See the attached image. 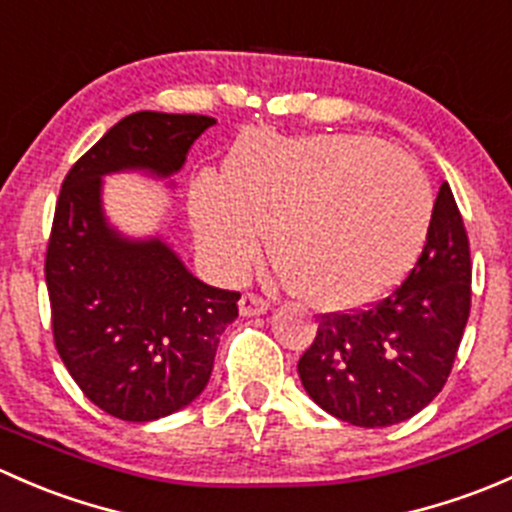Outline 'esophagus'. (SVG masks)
Returning <instances> with one entry per match:
<instances>
[{"mask_svg": "<svg viewBox=\"0 0 512 512\" xmlns=\"http://www.w3.org/2000/svg\"><path fill=\"white\" fill-rule=\"evenodd\" d=\"M270 309V304L265 302L257 294H242L240 299V314L242 317H255V314H265Z\"/></svg>", "mask_w": 512, "mask_h": 512, "instance_id": "obj_1", "label": "esophagus"}]
</instances>
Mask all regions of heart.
<instances>
[{
	"instance_id": "b5f03b06",
	"label": "heart",
	"mask_w": 512,
	"mask_h": 512,
	"mask_svg": "<svg viewBox=\"0 0 512 512\" xmlns=\"http://www.w3.org/2000/svg\"><path fill=\"white\" fill-rule=\"evenodd\" d=\"M190 210L225 280L255 265L270 232L289 289L337 312L374 302L406 275L431 227L433 193L414 158L371 136L250 133L225 178L195 180Z\"/></svg>"
}]
</instances>
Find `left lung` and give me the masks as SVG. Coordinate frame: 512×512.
<instances>
[{"label": "left lung", "mask_w": 512, "mask_h": 512, "mask_svg": "<svg viewBox=\"0 0 512 512\" xmlns=\"http://www.w3.org/2000/svg\"><path fill=\"white\" fill-rule=\"evenodd\" d=\"M471 314V247L448 183L433 203L426 245L389 297L324 314L297 371L327 414L364 428L426 409L446 384Z\"/></svg>", "instance_id": "1"}]
</instances>
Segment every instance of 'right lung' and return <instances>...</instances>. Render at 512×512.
Here are the masks:
<instances>
[{"instance_id":"obj_1","label":"right lung","mask_w":512,"mask_h":512,"mask_svg":"<svg viewBox=\"0 0 512 512\" xmlns=\"http://www.w3.org/2000/svg\"><path fill=\"white\" fill-rule=\"evenodd\" d=\"M213 123L131 113L76 160L56 200L44 265L56 352L86 399L123 421H156L203 394L240 292L200 282L163 237L108 225L103 175L170 178Z\"/></svg>"}]
</instances>
